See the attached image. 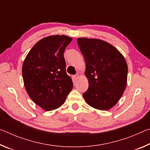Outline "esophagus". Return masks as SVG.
Returning <instances> with one entry per match:
<instances>
[{
	"label": "esophagus",
	"instance_id": "obj_1",
	"mask_svg": "<svg viewBox=\"0 0 150 150\" xmlns=\"http://www.w3.org/2000/svg\"><path fill=\"white\" fill-rule=\"evenodd\" d=\"M73 79H74L75 80L77 79H78V77H79V75H78V74H76V75H73Z\"/></svg>",
	"mask_w": 150,
	"mask_h": 150
}]
</instances>
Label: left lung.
Segmentation results:
<instances>
[{
	"mask_svg": "<svg viewBox=\"0 0 150 150\" xmlns=\"http://www.w3.org/2000/svg\"><path fill=\"white\" fill-rule=\"evenodd\" d=\"M77 43L85 58V74L88 81L83 97L93 108L109 110L117 103L126 88V60L113 45L101 40L79 38Z\"/></svg>",
	"mask_w": 150,
	"mask_h": 150,
	"instance_id": "8db88e82",
	"label": "left lung"
}]
</instances>
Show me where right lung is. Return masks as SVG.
<instances>
[{"mask_svg": "<svg viewBox=\"0 0 150 150\" xmlns=\"http://www.w3.org/2000/svg\"><path fill=\"white\" fill-rule=\"evenodd\" d=\"M71 40L64 35L44 38L34 45L24 62L22 76L26 90L31 99L45 110L60 107L73 88L63 56Z\"/></svg>", "mask_w": 150, "mask_h": 150, "instance_id": "1", "label": "right lung"}]
</instances>
